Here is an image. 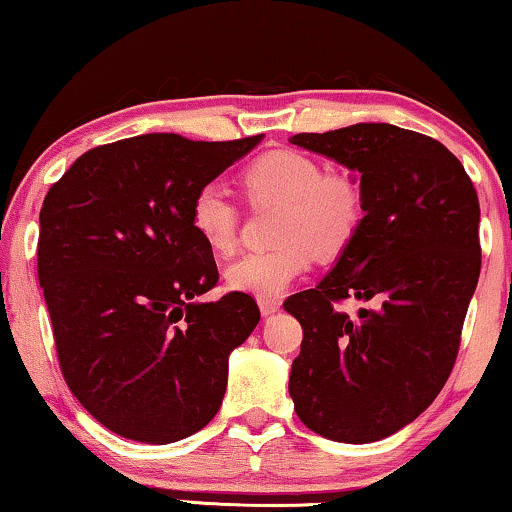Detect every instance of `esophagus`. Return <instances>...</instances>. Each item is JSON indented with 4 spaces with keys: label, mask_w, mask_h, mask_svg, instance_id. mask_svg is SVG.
<instances>
[{
    "label": "esophagus",
    "mask_w": 512,
    "mask_h": 512,
    "mask_svg": "<svg viewBox=\"0 0 512 512\" xmlns=\"http://www.w3.org/2000/svg\"><path fill=\"white\" fill-rule=\"evenodd\" d=\"M257 304H259V311H262L264 318H269V315L280 311V299H259Z\"/></svg>",
    "instance_id": "1"
}]
</instances>
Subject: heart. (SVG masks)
Masks as SVG:
<instances>
[{"label":"heart","instance_id":"heart-1","mask_svg":"<svg viewBox=\"0 0 512 512\" xmlns=\"http://www.w3.org/2000/svg\"><path fill=\"white\" fill-rule=\"evenodd\" d=\"M243 192L255 208H278L271 239L276 248L250 253L225 269L229 290L276 299L311 266L313 255H343L364 220V192L355 176L327 171L297 150H273L248 164ZM192 229L213 253L229 255L239 241V211L215 185L194 194Z\"/></svg>","mask_w":512,"mask_h":512}]
</instances>
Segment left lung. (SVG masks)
Here are the masks:
<instances>
[{"label":"left lung","instance_id":"1","mask_svg":"<svg viewBox=\"0 0 512 512\" xmlns=\"http://www.w3.org/2000/svg\"><path fill=\"white\" fill-rule=\"evenodd\" d=\"M290 143L359 178L364 220L348 250L285 311L304 329L290 397L338 443H373L424 413L455 366L480 276V204L462 162L431 136L357 122ZM371 300L357 316L338 300Z\"/></svg>","mask_w":512,"mask_h":512}]
</instances>
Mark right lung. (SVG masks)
Masks as SVG:
<instances>
[{"instance_id":"add662e5","label":"right lung","mask_w":512,"mask_h":512,"mask_svg":"<svg viewBox=\"0 0 512 512\" xmlns=\"http://www.w3.org/2000/svg\"><path fill=\"white\" fill-rule=\"evenodd\" d=\"M262 139L132 136L78 157L43 199L39 283L62 376L113 434L167 445L220 410L259 308L243 292L199 301L218 266L190 208Z\"/></svg>"}]
</instances>
